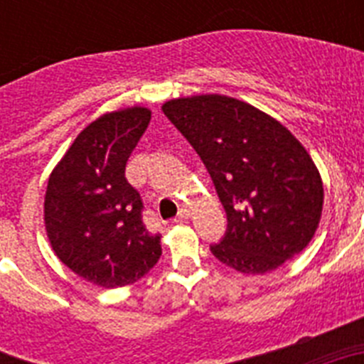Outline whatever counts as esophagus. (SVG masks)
<instances>
[{
  "instance_id": "obj_1",
  "label": "esophagus",
  "mask_w": 364,
  "mask_h": 364,
  "mask_svg": "<svg viewBox=\"0 0 364 364\" xmlns=\"http://www.w3.org/2000/svg\"><path fill=\"white\" fill-rule=\"evenodd\" d=\"M189 215H191V211H189L188 208H182V210H180V213L175 217V222H186L189 218Z\"/></svg>"
}]
</instances>
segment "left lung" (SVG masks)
I'll list each match as a JSON object with an SVG mask.
<instances>
[{"instance_id": "8db88e82", "label": "left lung", "mask_w": 364, "mask_h": 364, "mask_svg": "<svg viewBox=\"0 0 364 364\" xmlns=\"http://www.w3.org/2000/svg\"><path fill=\"white\" fill-rule=\"evenodd\" d=\"M162 111L197 151L228 215L211 253L240 273L262 275L301 253L323 213V180L281 122L222 95L169 100Z\"/></svg>"}]
</instances>
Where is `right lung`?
<instances>
[{"instance_id": "1", "label": "right lung", "mask_w": 364, "mask_h": 364, "mask_svg": "<svg viewBox=\"0 0 364 364\" xmlns=\"http://www.w3.org/2000/svg\"><path fill=\"white\" fill-rule=\"evenodd\" d=\"M151 111L107 112L76 136L49 176L45 230L58 259L102 288L142 279L162 255L160 233L142 220L140 193L125 164L146 133Z\"/></svg>"}]
</instances>
